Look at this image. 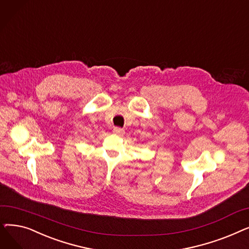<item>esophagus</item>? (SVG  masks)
Segmentation results:
<instances>
[{"instance_id": "34e87169", "label": "esophagus", "mask_w": 249, "mask_h": 249, "mask_svg": "<svg viewBox=\"0 0 249 249\" xmlns=\"http://www.w3.org/2000/svg\"><path fill=\"white\" fill-rule=\"evenodd\" d=\"M113 133L116 134V135L122 136V135L125 133V131H124V130H123L122 128H120V127H115V128L113 129Z\"/></svg>"}]
</instances>
